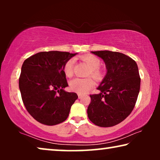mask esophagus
<instances>
[{
    "label": "esophagus",
    "instance_id": "esophagus-1",
    "mask_svg": "<svg viewBox=\"0 0 160 160\" xmlns=\"http://www.w3.org/2000/svg\"><path fill=\"white\" fill-rule=\"evenodd\" d=\"M78 97L79 99H82V98H83V95H82V94H78Z\"/></svg>",
    "mask_w": 160,
    "mask_h": 160
}]
</instances>
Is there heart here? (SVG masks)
<instances>
[{"label": "heart", "instance_id": "1", "mask_svg": "<svg viewBox=\"0 0 160 160\" xmlns=\"http://www.w3.org/2000/svg\"><path fill=\"white\" fill-rule=\"evenodd\" d=\"M82 60L88 65L90 68L89 74L92 76L95 79H98L101 77L102 73L98 68L100 67V60L97 57L94 55H86L82 58ZM73 65L74 60H69L65 63L63 68L65 75L67 77H71L73 74ZM95 85L93 80L91 78H74L70 82V89L73 92H77L78 94H84L91 89Z\"/></svg>", "mask_w": 160, "mask_h": 160}]
</instances>
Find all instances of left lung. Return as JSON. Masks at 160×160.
<instances>
[{"label": "left lung", "instance_id": "obj_1", "mask_svg": "<svg viewBox=\"0 0 160 160\" xmlns=\"http://www.w3.org/2000/svg\"><path fill=\"white\" fill-rule=\"evenodd\" d=\"M91 53L104 61L106 73L97 88L100 92L90 95L87 115L95 125L114 126L134 108L141 86L138 68L135 60L119 52L106 50Z\"/></svg>", "mask_w": 160, "mask_h": 160}]
</instances>
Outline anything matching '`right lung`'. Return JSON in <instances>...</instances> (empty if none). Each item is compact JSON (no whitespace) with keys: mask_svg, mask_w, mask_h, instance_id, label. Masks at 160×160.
Here are the masks:
<instances>
[{"mask_svg":"<svg viewBox=\"0 0 160 160\" xmlns=\"http://www.w3.org/2000/svg\"><path fill=\"white\" fill-rule=\"evenodd\" d=\"M76 54L42 52L24 61L19 79L22 99L28 113L40 123H62L77 100L76 93L64 89L68 84L63 71L65 63Z\"/></svg>","mask_w":160,"mask_h":160,"instance_id":"right-lung-1","label":"right lung"}]
</instances>
